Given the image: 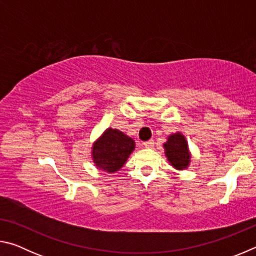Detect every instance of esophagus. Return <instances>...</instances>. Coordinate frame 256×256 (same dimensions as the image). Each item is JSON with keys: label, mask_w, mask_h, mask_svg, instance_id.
<instances>
[{"label": "esophagus", "mask_w": 256, "mask_h": 256, "mask_svg": "<svg viewBox=\"0 0 256 256\" xmlns=\"http://www.w3.org/2000/svg\"><path fill=\"white\" fill-rule=\"evenodd\" d=\"M154 144V140H149V141H146V142H144V146H146V148H152Z\"/></svg>", "instance_id": "esophagus-1"}]
</instances>
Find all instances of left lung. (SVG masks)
I'll list each match as a JSON object with an SVG mask.
<instances>
[{"instance_id": "1", "label": "left lung", "mask_w": 256, "mask_h": 256, "mask_svg": "<svg viewBox=\"0 0 256 256\" xmlns=\"http://www.w3.org/2000/svg\"><path fill=\"white\" fill-rule=\"evenodd\" d=\"M164 154L168 162L176 170H182L188 167L190 154L188 151V142L183 134L177 132L168 136L167 142L164 144Z\"/></svg>"}]
</instances>
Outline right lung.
Segmentation results:
<instances>
[{
    "mask_svg": "<svg viewBox=\"0 0 256 256\" xmlns=\"http://www.w3.org/2000/svg\"><path fill=\"white\" fill-rule=\"evenodd\" d=\"M136 148V142L116 128H107L92 146V160L99 170H120Z\"/></svg>",
    "mask_w": 256,
    "mask_h": 256,
    "instance_id": "1",
    "label": "right lung"
}]
</instances>
